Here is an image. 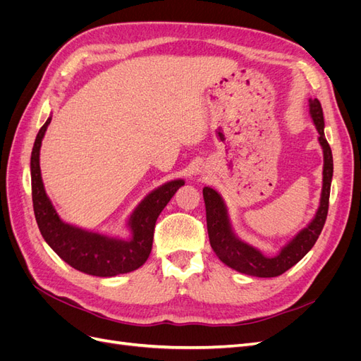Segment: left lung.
<instances>
[{
  "mask_svg": "<svg viewBox=\"0 0 361 361\" xmlns=\"http://www.w3.org/2000/svg\"><path fill=\"white\" fill-rule=\"evenodd\" d=\"M309 111L313 125L318 130V141L324 152V170H322V191L319 207L312 221L295 235L288 244L280 248L276 255H265L253 245L244 243L233 232L228 216L227 206L221 194L211 187L203 188V199L206 206V224L209 243L215 255L224 265L232 269L253 277H277L286 272L309 253L322 232L326 214H329L330 188L333 179V154L329 141L324 134V114L318 99H309Z\"/></svg>",
  "mask_w": 361,
  "mask_h": 361,
  "instance_id": "1",
  "label": "left lung"
}]
</instances>
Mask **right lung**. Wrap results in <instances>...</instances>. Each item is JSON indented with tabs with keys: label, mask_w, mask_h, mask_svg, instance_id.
<instances>
[{
	"label": "right lung",
	"mask_w": 361,
	"mask_h": 361,
	"mask_svg": "<svg viewBox=\"0 0 361 361\" xmlns=\"http://www.w3.org/2000/svg\"><path fill=\"white\" fill-rule=\"evenodd\" d=\"M51 116L39 130L31 152V191L39 231L47 244L72 268L96 277H114L145 265L154 243V231L159 214L171 200L183 179H174L147 194L128 220V239L84 231L64 223L59 216L43 187L40 173V146Z\"/></svg>",
	"instance_id": "1"
}]
</instances>
